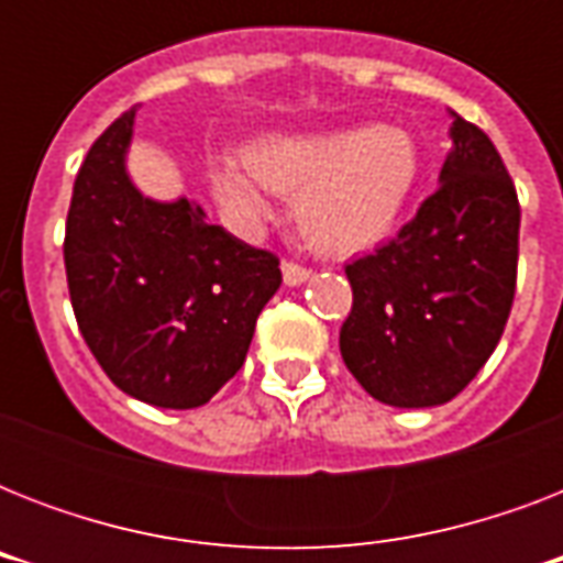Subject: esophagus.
<instances>
[{
	"instance_id": "obj_1",
	"label": "esophagus",
	"mask_w": 563,
	"mask_h": 563,
	"mask_svg": "<svg viewBox=\"0 0 563 563\" xmlns=\"http://www.w3.org/2000/svg\"><path fill=\"white\" fill-rule=\"evenodd\" d=\"M307 280H309V272L303 268V265H295V263L283 265V283H286V286L295 289V286H303Z\"/></svg>"
}]
</instances>
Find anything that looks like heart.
<instances>
[{
    "label": "heart",
    "instance_id": "1",
    "mask_svg": "<svg viewBox=\"0 0 563 563\" xmlns=\"http://www.w3.org/2000/svg\"><path fill=\"white\" fill-rule=\"evenodd\" d=\"M212 192L239 221L272 212L268 189L295 195V221L309 247L353 256L383 245L420 180V152L400 128L353 125L316 134H274L242 161L212 166Z\"/></svg>",
    "mask_w": 563,
    "mask_h": 563
}]
</instances>
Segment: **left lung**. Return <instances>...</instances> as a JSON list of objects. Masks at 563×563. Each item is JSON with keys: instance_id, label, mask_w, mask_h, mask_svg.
Returning a JSON list of instances; mask_svg holds the SVG:
<instances>
[{"instance_id": "left-lung-1", "label": "left lung", "mask_w": 563, "mask_h": 563, "mask_svg": "<svg viewBox=\"0 0 563 563\" xmlns=\"http://www.w3.org/2000/svg\"><path fill=\"white\" fill-rule=\"evenodd\" d=\"M435 195L374 254L351 263L344 365L385 406H444L488 362L517 283L520 203L485 131L450 110Z\"/></svg>"}]
</instances>
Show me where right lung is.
Returning <instances> with one entry per match:
<instances>
[{"label": "right lung", "mask_w": 563, "mask_h": 563, "mask_svg": "<svg viewBox=\"0 0 563 563\" xmlns=\"http://www.w3.org/2000/svg\"><path fill=\"white\" fill-rule=\"evenodd\" d=\"M136 110L92 143L66 216L75 318L104 374L134 400L195 409L242 368L280 289L277 256L210 224L187 195L161 201L128 172Z\"/></svg>", "instance_id": "obj_1"}]
</instances>
